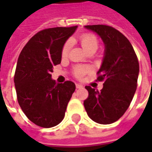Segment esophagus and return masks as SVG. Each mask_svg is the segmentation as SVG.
Returning a JSON list of instances; mask_svg holds the SVG:
<instances>
[{
    "label": "esophagus",
    "instance_id": "esophagus-1",
    "mask_svg": "<svg viewBox=\"0 0 152 152\" xmlns=\"http://www.w3.org/2000/svg\"><path fill=\"white\" fill-rule=\"evenodd\" d=\"M76 89H81V88H83V86L80 84H76Z\"/></svg>",
    "mask_w": 152,
    "mask_h": 152
}]
</instances>
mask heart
Listing matches in <instances>:
<instances>
[{
    "label": "heart",
    "mask_w": 152,
    "mask_h": 152,
    "mask_svg": "<svg viewBox=\"0 0 152 152\" xmlns=\"http://www.w3.org/2000/svg\"><path fill=\"white\" fill-rule=\"evenodd\" d=\"M79 40L80 42V45L84 48V50H86L88 53L92 50L95 51L98 48V45H99L98 38L96 37L95 35L92 34V33H89V32L83 33L79 37ZM71 47H72V40H66V42L64 43L63 48H62V56L66 57L68 54ZM89 71H90V68L88 66H78L75 67L73 74L77 78H82L83 76L87 72H89Z\"/></svg>",
    "instance_id": "1"
}]
</instances>
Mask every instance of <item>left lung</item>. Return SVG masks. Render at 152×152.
Wrapping results in <instances>:
<instances>
[{
	"mask_svg": "<svg viewBox=\"0 0 152 152\" xmlns=\"http://www.w3.org/2000/svg\"><path fill=\"white\" fill-rule=\"evenodd\" d=\"M85 28L100 36L105 53L97 80L102 81L100 91L86 86L89 92L84 106L89 118L99 124L118 121L129 108L137 86L139 63L129 40L107 25H87Z\"/></svg>",
	"mask_w": 152,
	"mask_h": 152,
	"instance_id": "left-lung-1",
	"label": "left lung"
}]
</instances>
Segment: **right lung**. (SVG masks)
Listing matches in <instances>:
<instances>
[{"mask_svg": "<svg viewBox=\"0 0 152 152\" xmlns=\"http://www.w3.org/2000/svg\"><path fill=\"white\" fill-rule=\"evenodd\" d=\"M76 28L38 31L18 57L14 78L18 104L26 116L40 127H53L63 121L76 89L70 80L57 84L51 79V72L53 66L61 63L62 48Z\"/></svg>", "mask_w": 152, "mask_h": 152, "instance_id": "1", "label": "right lung"}]
</instances>
